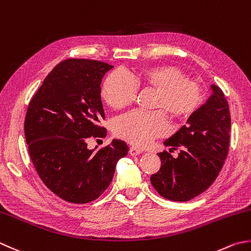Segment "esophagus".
<instances>
[{
    "label": "esophagus",
    "instance_id": "1",
    "mask_svg": "<svg viewBox=\"0 0 251 251\" xmlns=\"http://www.w3.org/2000/svg\"><path fill=\"white\" fill-rule=\"evenodd\" d=\"M129 153H130V155L135 156V155H138V154L142 153V150H140V149H137V148H134V147H131V148L129 149Z\"/></svg>",
    "mask_w": 251,
    "mask_h": 251
}]
</instances>
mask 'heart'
Returning a JSON list of instances; mask_svg holds the SVG:
<instances>
[{
	"mask_svg": "<svg viewBox=\"0 0 251 251\" xmlns=\"http://www.w3.org/2000/svg\"><path fill=\"white\" fill-rule=\"evenodd\" d=\"M138 85L158 90L154 109L165 110L175 119H186L198 109L202 91L197 82L186 79L179 68L170 65L147 67L137 74L123 70L111 73L101 88V96L115 110L130 105L136 98ZM169 131V124L162 111H132L115 121L117 137L136 147H146Z\"/></svg>",
	"mask_w": 251,
	"mask_h": 251,
	"instance_id": "heart-1",
	"label": "heart"
}]
</instances>
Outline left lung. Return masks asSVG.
<instances>
[{
	"label": "left lung",
	"mask_w": 251,
	"mask_h": 251,
	"mask_svg": "<svg viewBox=\"0 0 251 251\" xmlns=\"http://www.w3.org/2000/svg\"><path fill=\"white\" fill-rule=\"evenodd\" d=\"M196 110L186 125L164 141L170 152L179 150L177 158L168 151L158 153L161 168L150 180L158 193L172 201H188L213 184L226 159L229 146L228 103L218 86Z\"/></svg>",
	"instance_id": "obj_1"
}]
</instances>
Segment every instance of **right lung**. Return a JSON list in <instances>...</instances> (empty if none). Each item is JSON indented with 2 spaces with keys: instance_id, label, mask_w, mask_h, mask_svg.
<instances>
[{
  "instance_id": "1",
  "label": "right lung",
  "mask_w": 251,
  "mask_h": 251,
  "mask_svg": "<svg viewBox=\"0 0 251 251\" xmlns=\"http://www.w3.org/2000/svg\"><path fill=\"white\" fill-rule=\"evenodd\" d=\"M113 66L100 61L68 58L53 68L28 105L25 138L44 185L63 200L88 203L99 198L114 176L117 162L128 153L113 139L88 149L91 136L104 137L101 81Z\"/></svg>"
}]
</instances>
